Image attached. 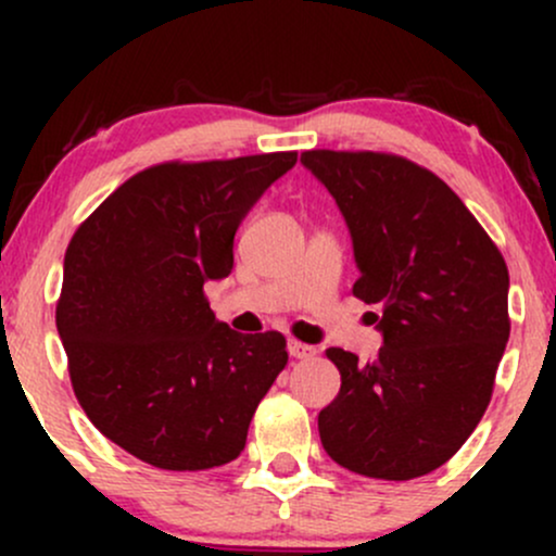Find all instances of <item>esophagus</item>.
I'll return each instance as SVG.
<instances>
[{
  "label": "esophagus",
  "instance_id": "esophagus-1",
  "mask_svg": "<svg viewBox=\"0 0 556 556\" xmlns=\"http://www.w3.org/2000/svg\"><path fill=\"white\" fill-rule=\"evenodd\" d=\"M287 350H290L292 358H298V361H308L316 355V348H311V344L298 342V340H292L290 344H287Z\"/></svg>",
  "mask_w": 556,
  "mask_h": 556
}]
</instances>
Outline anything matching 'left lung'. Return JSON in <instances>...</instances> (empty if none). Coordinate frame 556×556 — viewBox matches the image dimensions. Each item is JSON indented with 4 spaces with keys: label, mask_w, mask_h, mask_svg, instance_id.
Segmentation results:
<instances>
[{
    "label": "left lung",
    "mask_w": 556,
    "mask_h": 556,
    "mask_svg": "<svg viewBox=\"0 0 556 556\" xmlns=\"http://www.w3.org/2000/svg\"><path fill=\"white\" fill-rule=\"evenodd\" d=\"M353 235V295L379 303L374 363L329 348L340 394L318 413L327 455L381 481H410L455 455L486 413L509 340V274L496 242L431 169L384 151L300 156Z\"/></svg>",
    "instance_id": "left-lung-1"
}]
</instances>
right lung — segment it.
Segmentation results:
<instances>
[{
	"mask_svg": "<svg viewBox=\"0 0 556 556\" xmlns=\"http://www.w3.org/2000/svg\"><path fill=\"white\" fill-rule=\"evenodd\" d=\"M295 162L274 151L154 164L75 229L56 300L70 381L96 429L138 460L185 473L245 446L287 340L216 321L203 282L232 271L242 216Z\"/></svg>",
	"mask_w": 556,
	"mask_h": 556,
	"instance_id": "right-lung-1",
	"label": "right lung"
}]
</instances>
